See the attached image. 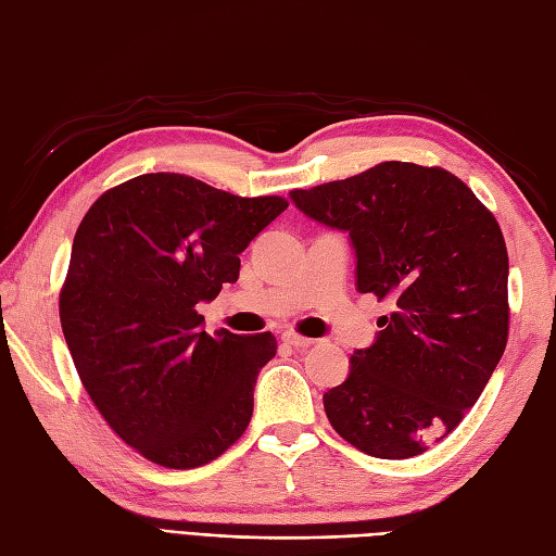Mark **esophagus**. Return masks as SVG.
<instances>
[{"mask_svg":"<svg viewBox=\"0 0 556 556\" xmlns=\"http://www.w3.org/2000/svg\"><path fill=\"white\" fill-rule=\"evenodd\" d=\"M282 341H286L292 348H298V350H304V348H312L314 345L312 338H302L298 333H286V336H282Z\"/></svg>","mask_w":556,"mask_h":556,"instance_id":"1","label":"esophagus"}]
</instances>
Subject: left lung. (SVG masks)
<instances>
[{
  "label": "left lung",
  "instance_id": "left-lung-1",
  "mask_svg": "<svg viewBox=\"0 0 556 556\" xmlns=\"http://www.w3.org/2000/svg\"><path fill=\"white\" fill-rule=\"evenodd\" d=\"M307 218L348 232L355 286L395 312L324 393L328 422L377 458L420 456L448 437L500 365L508 254L494 215L456 175L389 161L290 191Z\"/></svg>",
  "mask_w": 556,
  "mask_h": 556
}]
</instances>
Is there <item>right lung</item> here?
Returning <instances> with one entry per match:
<instances>
[{
	"label": "right lung",
	"mask_w": 556,
	"mask_h": 556,
	"mask_svg": "<svg viewBox=\"0 0 556 556\" xmlns=\"http://www.w3.org/2000/svg\"><path fill=\"white\" fill-rule=\"evenodd\" d=\"M288 208L194 177L151 173L105 191L78 225L60 319L78 377L117 437L165 468H199L252 420L270 333L203 331L199 302Z\"/></svg>",
	"instance_id": "right-lung-1"
}]
</instances>
